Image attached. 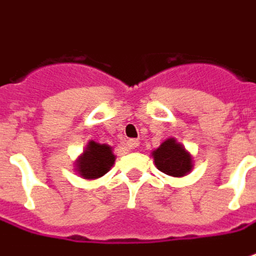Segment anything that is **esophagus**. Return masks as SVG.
<instances>
[{"label": "esophagus", "mask_w": 256, "mask_h": 256, "mask_svg": "<svg viewBox=\"0 0 256 256\" xmlns=\"http://www.w3.org/2000/svg\"><path fill=\"white\" fill-rule=\"evenodd\" d=\"M136 146H140V141H138V140H130V141L126 142V148H128V150H135Z\"/></svg>", "instance_id": "1"}]
</instances>
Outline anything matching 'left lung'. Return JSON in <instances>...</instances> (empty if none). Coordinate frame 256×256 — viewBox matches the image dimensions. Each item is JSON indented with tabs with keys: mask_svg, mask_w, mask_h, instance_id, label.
I'll list each match as a JSON object with an SVG mask.
<instances>
[{
	"mask_svg": "<svg viewBox=\"0 0 256 256\" xmlns=\"http://www.w3.org/2000/svg\"><path fill=\"white\" fill-rule=\"evenodd\" d=\"M152 156L156 168L166 175L184 176L186 172L191 171V155L174 138L161 144V146L152 152Z\"/></svg>",
	"mask_w": 256,
	"mask_h": 256,
	"instance_id": "8db88e82",
	"label": "left lung"
}]
</instances>
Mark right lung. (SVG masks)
Segmentation results:
<instances>
[{
    "label": "right lung",
    "mask_w": 256,
    "mask_h": 256,
    "mask_svg": "<svg viewBox=\"0 0 256 256\" xmlns=\"http://www.w3.org/2000/svg\"><path fill=\"white\" fill-rule=\"evenodd\" d=\"M114 161H115V155L112 154L111 146L91 141L76 164L78 165L76 170L80 175L86 180H95L110 171Z\"/></svg>",
    "instance_id": "1"
}]
</instances>
